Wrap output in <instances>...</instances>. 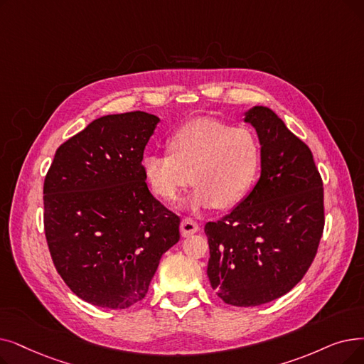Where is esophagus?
<instances>
[{
	"label": "esophagus",
	"mask_w": 364,
	"mask_h": 364,
	"mask_svg": "<svg viewBox=\"0 0 364 364\" xmlns=\"http://www.w3.org/2000/svg\"><path fill=\"white\" fill-rule=\"evenodd\" d=\"M198 230H199V226H198V223H196L195 220H192V218H184V220L181 221L180 232H181V235L184 236V238H187V236H191V235L196 233Z\"/></svg>",
	"instance_id": "1"
}]
</instances>
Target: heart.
<instances>
[{"mask_svg": "<svg viewBox=\"0 0 364 364\" xmlns=\"http://www.w3.org/2000/svg\"><path fill=\"white\" fill-rule=\"evenodd\" d=\"M166 149L169 154H144L141 172L166 202H176L192 183L195 191L186 203L191 211L236 207L255 184L262 159L255 132L213 119L180 126L168 136Z\"/></svg>", "mask_w": 364, "mask_h": 364, "instance_id": "b5f03b06", "label": "heart"}]
</instances>
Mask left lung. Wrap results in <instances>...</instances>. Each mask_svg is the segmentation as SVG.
<instances>
[{"instance_id":"obj_1","label":"left lung","mask_w":364,"mask_h":364,"mask_svg":"<svg viewBox=\"0 0 364 364\" xmlns=\"http://www.w3.org/2000/svg\"><path fill=\"white\" fill-rule=\"evenodd\" d=\"M244 122L260 141V178L221 220L205 225L208 278L228 305L259 306L289 293L317 255L324 195L309 147L271 108L256 105Z\"/></svg>"}]
</instances>
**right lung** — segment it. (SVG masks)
Masks as SVG:
<instances>
[{
    "label": "right lung",
    "instance_id": "obj_1",
    "mask_svg": "<svg viewBox=\"0 0 364 364\" xmlns=\"http://www.w3.org/2000/svg\"><path fill=\"white\" fill-rule=\"evenodd\" d=\"M161 119L144 112L89 123L55 154L44 180V232L58 274L95 306L124 309L149 291L180 217L149 191L144 149Z\"/></svg>",
    "mask_w": 364,
    "mask_h": 364
}]
</instances>
